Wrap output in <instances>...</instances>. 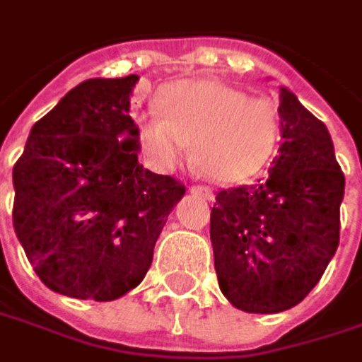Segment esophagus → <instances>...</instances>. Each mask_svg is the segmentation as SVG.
<instances>
[{"label": "esophagus", "instance_id": "obj_1", "mask_svg": "<svg viewBox=\"0 0 362 362\" xmlns=\"http://www.w3.org/2000/svg\"><path fill=\"white\" fill-rule=\"evenodd\" d=\"M190 194H198V197L206 198V200H212V198H214V194H212V190L209 186H192V188H190Z\"/></svg>", "mask_w": 362, "mask_h": 362}]
</instances>
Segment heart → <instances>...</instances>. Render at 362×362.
Instances as JSON below:
<instances>
[{
  "label": "heart",
  "instance_id": "obj_1",
  "mask_svg": "<svg viewBox=\"0 0 362 362\" xmlns=\"http://www.w3.org/2000/svg\"><path fill=\"white\" fill-rule=\"evenodd\" d=\"M158 109L135 119L141 153L158 172L176 170L188 158V144L194 165L221 184L249 180L274 160L279 119L267 99L194 78L165 87Z\"/></svg>",
  "mask_w": 362,
  "mask_h": 362
}]
</instances>
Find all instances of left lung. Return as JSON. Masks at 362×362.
<instances>
[{
    "label": "left lung",
    "instance_id": "left-lung-1",
    "mask_svg": "<svg viewBox=\"0 0 362 362\" xmlns=\"http://www.w3.org/2000/svg\"><path fill=\"white\" fill-rule=\"evenodd\" d=\"M281 146L265 180L221 190L211 212L223 296L251 314L298 306L320 281L340 239L344 174L326 125L279 88Z\"/></svg>",
    "mask_w": 362,
    "mask_h": 362
}]
</instances>
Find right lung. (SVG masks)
Here are the masks:
<instances>
[{
    "label": "right lung",
    "mask_w": 362,
    "mask_h": 362,
    "mask_svg": "<svg viewBox=\"0 0 362 362\" xmlns=\"http://www.w3.org/2000/svg\"><path fill=\"white\" fill-rule=\"evenodd\" d=\"M137 74L88 78L34 123L13 165V228L42 284L111 302L141 284L186 192L137 162Z\"/></svg>",
    "instance_id": "obj_1"
}]
</instances>
